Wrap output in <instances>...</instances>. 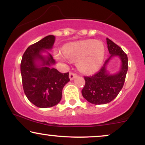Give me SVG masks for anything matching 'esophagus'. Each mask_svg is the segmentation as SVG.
Returning <instances> with one entry per match:
<instances>
[{
    "label": "esophagus",
    "instance_id": "1",
    "mask_svg": "<svg viewBox=\"0 0 145 145\" xmlns=\"http://www.w3.org/2000/svg\"><path fill=\"white\" fill-rule=\"evenodd\" d=\"M77 76V75L76 74H74V73H72V72H70L69 73V79L71 80H74L75 78Z\"/></svg>",
    "mask_w": 145,
    "mask_h": 145
}]
</instances>
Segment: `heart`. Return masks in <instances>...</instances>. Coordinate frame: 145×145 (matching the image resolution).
Segmentation results:
<instances>
[{
	"instance_id": "b5f03b06",
	"label": "heart",
	"mask_w": 145,
	"mask_h": 145,
	"mask_svg": "<svg viewBox=\"0 0 145 145\" xmlns=\"http://www.w3.org/2000/svg\"><path fill=\"white\" fill-rule=\"evenodd\" d=\"M105 56V48L100 41L88 39L67 44L63 53L56 52L54 56L58 61L65 62L67 59L77 61L81 71L86 74L95 72L100 68Z\"/></svg>"
}]
</instances>
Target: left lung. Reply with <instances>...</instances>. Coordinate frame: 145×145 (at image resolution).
<instances>
[{
    "instance_id": "left-lung-1",
    "label": "left lung",
    "mask_w": 145,
    "mask_h": 145,
    "mask_svg": "<svg viewBox=\"0 0 145 145\" xmlns=\"http://www.w3.org/2000/svg\"><path fill=\"white\" fill-rule=\"evenodd\" d=\"M110 57L98 73L92 76L84 77L85 85L82 90V96L93 104H106L115 98L123 86L128 69L127 56L119 46L106 38ZM119 57L121 61L120 70L111 74L107 65L112 57Z\"/></svg>"
}]
</instances>
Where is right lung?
I'll return each mask as SVG.
<instances>
[{"instance_id":"add662e5","label":"right lung","mask_w":145,"mask_h":145,"mask_svg":"<svg viewBox=\"0 0 145 145\" xmlns=\"http://www.w3.org/2000/svg\"><path fill=\"white\" fill-rule=\"evenodd\" d=\"M55 37L48 35L31 45L22 56L20 71L23 89L28 99L40 108L56 106L62 98L69 73L62 74L52 66L55 61L48 50L54 46Z\"/></svg>"}]
</instances>
